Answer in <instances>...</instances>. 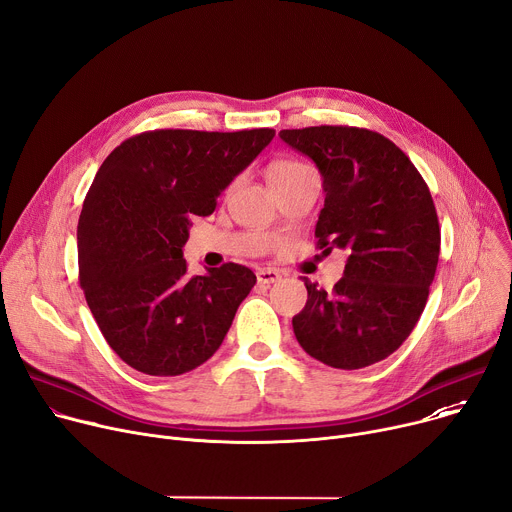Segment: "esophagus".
Returning <instances> with one entry per match:
<instances>
[{
	"label": "esophagus",
	"mask_w": 512,
	"mask_h": 512,
	"mask_svg": "<svg viewBox=\"0 0 512 512\" xmlns=\"http://www.w3.org/2000/svg\"><path fill=\"white\" fill-rule=\"evenodd\" d=\"M256 279L260 285H272V283L281 281V272L277 268H260L256 272Z\"/></svg>",
	"instance_id": "obj_1"
}]
</instances>
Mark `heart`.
I'll return each instance as SVG.
<instances>
[{
    "mask_svg": "<svg viewBox=\"0 0 512 512\" xmlns=\"http://www.w3.org/2000/svg\"><path fill=\"white\" fill-rule=\"evenodd\" d=\"M309 166L297 162V160H274L268 164L266 168V178L270 182V186H277L281 182H287L303 172H307Z\"/></svg>",
    "mask_w": 512,
    "mask_h": 512,
    "instance_id": "obj_1",
    "label": "heart"
}]
</instances>
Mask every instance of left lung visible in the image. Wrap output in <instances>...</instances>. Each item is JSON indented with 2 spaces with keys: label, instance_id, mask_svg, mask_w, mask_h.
<instances>
[{
  "label": "left lung",
  "instance_id": "8db88e82",
  "mask_svg": "<svg viewBox=\"0 0 512 512\" xmlns=\"http://www.w3.org/2000/svg\"><path fill=\"white\" fill-rule=\"evenodd\" d=\"M279 137L324 178L318 250L348 254L332 291L303 281L307 303L293 318L295 338L334 369L379 363L410 336L435 279L441 229L430 190L410 157L375 131L322 125Z\"/></svg>",
  "mask_w": 512,
  "mask_h": 512
}]
</instances>
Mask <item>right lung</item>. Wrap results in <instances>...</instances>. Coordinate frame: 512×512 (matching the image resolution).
Returning a JSON list of instances; mask_svg holds the SVG:
<instances>
[{
    "instance_id": "1",
    "label": "right lung",
    "mask_w": 512,
    "mask_h": 512,
    "mask_svg": "<svg viewBox=\"0 0 512 512\" xmlns=\"http://www.w3.org/2000/svg\"><path fill=\"white\" fill-rule=\"evenodd\" d=\"M274 129H157L129 137L100 166L77 223V264L92 316L129 367L188 373L221 346L256 274L227 262L188 274L182 248L194 215L272 141Z\"/></svg>"
}]
</instances>
